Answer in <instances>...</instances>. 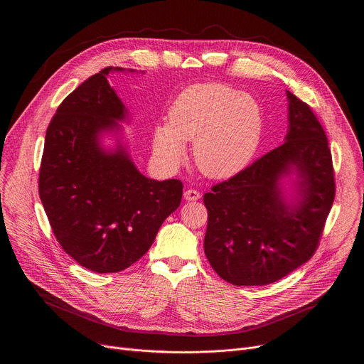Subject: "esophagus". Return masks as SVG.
<instances>
[{"label": "esophagus", "instance_id": "obj_1", "mask_svg": "<svg viewBox=\"0 0 364 364\" xmlns=\"http://www.w3.org/2000/svg\"><path fill=\"white\" fill-rule=\"evenodd\" d=\"M184 198L187 201H196L200 198V193L197 190H193V188H188L184 191Z\"/></svg>", "mask_w": 364, "mask_h": 364}]
</instances>
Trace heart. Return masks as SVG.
Wrapping results in <instances>:
<instances>
[{
	"mask_svg": "<svg viewBox=\"0 0 364 364\" xmlns=\"http://www.w3.org/2000/svg\"><path fill=\"white\" fill-rule=\"evenodd\" d=\"M264 127L259 103L220 83L184 89L173 102L168 124L155 127L154 151L167 164H177L186 142H194L197 167L212 178H228L253 159Z\"/></svg>",
	"mask_w": 364,
	"mask_h": 364,
	"instance_id": "1",
	"label": "heart"
}]
</instances>
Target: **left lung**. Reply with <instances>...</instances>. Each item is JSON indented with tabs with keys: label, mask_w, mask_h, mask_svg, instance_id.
<instances>
[{
	"label": "left lung",
	"mask_w": 364,
	"mask_h": 364,
	"mask_svg": "<svg viewBox=\"0 0 364 364\" xmlns=\"http://www.w3.org/2000/svg\"><path fill=\"white\" fill-rule=\"evenodd\" d=\"M285 142L212 187L204 253L233 285H268L314 255L336 196L327 135L305 102L287 90ZM295 173L297 197L287 200L280 180Z\"/></svg>",
	"instance_id": "left-lung-1"
}]
</instances>
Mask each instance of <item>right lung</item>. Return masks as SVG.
I'll return each mask as SVG.
<instances>
[{
    "instance_id": "right-lung-1",
    "label": "right lung",
    "mask_w": 364,
    "mask_h": 364,
    "mask_svg": "<svg viewBox=\"0 0 364 364\" xmlns=\"http://www.w3.org/2000/svg\"><path fill=\"white\" fill-rule=\"evenodd\" d=\"M105 68L62 103L46 131L38 193L63 250L86 269L119 272L151 247L163 222L181 203L180 180L142 176L118 141L105 149L103 132H119L128 111ZM129 72H134L132 69Z\"/></svg>"
}]
</instances>
